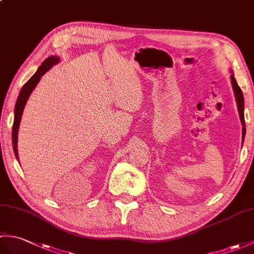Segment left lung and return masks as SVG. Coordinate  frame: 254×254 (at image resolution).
<instances>
[{
    "mask_svg": "<svg viewBox=\"0 0 254 254\" xmlns=\"http://www.w3.org/2000/svg\"><path fill=\"white\" fill-rule=\"evenodd\" d=\"M231 72L230 75V80H231V86H233V90H234V94H235V98L237 101V108H238V112H239V117H240V120L242 123V141L245 139L246 136V122H245V99H244V94H242V90L240 89L239 85L237 84V80L235 78V75Z\"/></svg>",
    "mask_w": 254,
    "mask_h": 254,
    "instance_id": "8db88e82",
    "label": "left lung"
}]
</instances>
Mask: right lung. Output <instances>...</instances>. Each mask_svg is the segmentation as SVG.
<instances>
[{"label": "right lung", "mask_w": 254, "mask_h": 254, "mask_svg": "<svg viewBox=\"0 0 254 254\" xmlns=\"http://www.w3.org/2000/svg\"><path fill=\"white\" fill-rule=\"evenodd\" d=\"M61 61L60 57L57 56H51L47 58L46 60L41 63V65L38 67L36 73L32 75L30 79L27 82L23 87H21L18 98L16 100L15 105V110H14V123H13V132H12V141H13V149L16 156V159H19L18 157V150H17V139H18V130H19V124L21 120V116H23L24 108L26 106V102L28 100L29 96L31 95L32 90L35 89L36 86L39 83L42 75H45L46 72L49 71V69L58 64Z\"/></svg>", "instance_id": "right-lung-1"}]
</instances>
